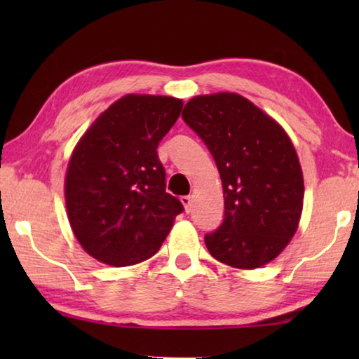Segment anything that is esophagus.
Here are the masks:
<instances>
[{
	"label": "esophagus",
	"mask_w": 359,
	"mask_h": 359,
	"mask_svg": "<svg viewBox=\"0 0 359 359\" xmlns=\"http://www.w3.org/2000/svg\"><path fill=\"white\" fill-rule=\"evenodd\" d=\"M180 201H182V204H184V208H185L187 212L191 210V198L190 196H182Z\"/></svg>",
	"instance_id": "1"
}]
</instances>
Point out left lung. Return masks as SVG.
I'll return each instance as SVG.
<instances>
[{
	"mask_svg": "<svg viewBox=\"0 0 359 359\" xmlns=\"http://www.w3.org/2000/svg\"><path fill=\"white\" fill-rule=\"evenodd\" d=\"M182 118L208 145L223 184V222L204 236L208 250L239 269L269 263L288 245L302 212V171L288 135L236 93L196 96Z\"/></svg>",
	"mask_w": 359,
	"mask_h": 359,
	"instance_id": "obj_1",
	"label": "left lung"
}]
</instances>
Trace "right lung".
Returning a JSON list of instances; mask_svg holds the SVG:
<instances>
[{"instance_id":"1","label":"right lung","mask_w":359,"mask_h":359,"mask_svg":"<svg viewBox=\"0 0 359 359\" xmlns=\"http://www.w3.org/2000/svg\"><path fill=\"white\" fill-rule=\"evenodd\" d=\"M182 106L171 96L126 95L72 151L65 180L69 223L83 250L101 263L123 267L154 257L184 212L166 193L156 151Z\"/></svg>"}]
</instances>
